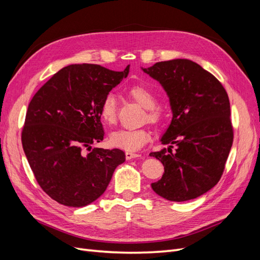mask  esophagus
<instances>
[{
  "instance_id": "34e87169",
  "label": "esophagus",
  "mask_w": 260,
  "mask_h": 260,
  "mask_svg": "<svg viewBox=\"0 0 260 260\" xmlns=\"http://www.w3.org/2000/svg\"><path fill=\"white\" fill-rule=\"evenodd\" d=\"M140 156H141L140 154L132 153V152H127V153H125V158H127L128 160L129 159H133V158H137V157H140Z\"/></svg>"
}]
</instances>
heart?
I'll return each mask as SVG.
<instances>
[{
    "instance_id": "b5f03b06",
    "label": "heart",
    "mask_w": 260,
    "mask_h": 260,
    "mask_svg": "<svg viewBox=\"0 0 260 260\" xmlns=\"http://www.w3.org/2000/svg\"><path fill=\"white\" fill-rule=\"evenodd\" d=\"M128 95L146 109V119L151 123L159 122L161 113L156 106V98L153 92L143 85H132L128 90ZM101 119L106 124H113L116 121V99L113 94H107L100 107ZM151 139V132L147 129L127 130L121 129L111 133L109 143L112 146L127 152L140 151Z\"/></svg>"
}]
</instances>
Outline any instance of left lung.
Here are the masks:
<instances>
[{"mask_svg": "<svg viewBox=\"0 0 260 260\" xmlns=\"http://www.w3.org/2000/svg\"><path fill=\"white\" fill-rule=\"evenodd\" d=\"M142 70L160 83L172 113L160 138L168 148L149 154L165 169L152 188L171 202L194 200L222 176L233 142L229 98L214 76L190 59L159 61Z\"/></svg>", "mask_w": 260, "mask_h": 260, "instance_id": "obj_1", "label": "left lung"}]
</instances>
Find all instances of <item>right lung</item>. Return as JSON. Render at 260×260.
Returning <instances> with one entry per match:
<instances>
[{
	"mask_svg": "<svg viewBox=\"0 0 260 260\" xmlns=\"http://www.w3.org/2000/svg\"><path fill=\"white\" fill-rule=\"evenodd\" d=\"M93 64L69 65L55 74L30 101L21 143L39 185L51 199L83 207L105 192L121 149L93 148L104 137L100 107L129 74Z\"/></svg>",
	"mask_w": 260,
	"mask_h": 260,
	"instance_id": "obj_1",
	"label": "right lung"
}]
</instances>
